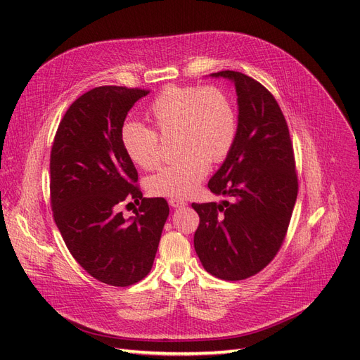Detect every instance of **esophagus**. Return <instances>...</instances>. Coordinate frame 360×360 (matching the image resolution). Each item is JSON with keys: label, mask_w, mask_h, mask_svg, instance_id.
<instances>
[{"label": "esophagus", "mask_w": 360, "mask_h": 360, "mask_svg": "<svg viewBox=\"0 0 360 360\" xmlns=\"http://www.w3.org/2000/svg\"><path fill=\"white\" fill-rule=\"evenodd\" d=\"M169 205L172 207V208H179V207H186L187 205V202L186 200H182V199H169Z\"/></svg>", "instance_id": "esophagus-1"}]
</instances>
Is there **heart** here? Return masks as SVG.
I'll return each mask as SVG.
<instances>
[{"mask_svg": "<svg viewBox=\"0 0 360 360\" xmlns=\"http://www.w3.org/2000/svg\"><path fill=\"white\" fill-rule=\"evenodd\" d=\"M155 131L140 123L123 124L120 138L126 155L144 170L162 161L161 138H174L179 158L147 181L155 196L181 199L195 193L207 176L210 161L219 162L231 150L237 115L231 100L216 86H167L147 110Z\"/></svg>", "mask_w": 360, "mask_h": 360, "instance_id": "1", "label": "heart"}]
</instances>
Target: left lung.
I'll return each mask as SVG.
<instances>
[{"mask_svg":"<svg viewBox=\"0 0 360 360\" xmlns=\"http://www.w3.org/2000/svg\"><path fill=\"white\" fill-rule=\"evenodd\" d=\"M211 77L231 80L238 120L231 150L208 182L231 202L191 204L199 214L195 250L205 271L220 280H245L278 252L298 195L289 127L271 92L238 71Z\"/></svg>","mask_w":360,"mask_h":360,"instance_id":"left-lung-1","label":"left lung"}]
</instances>
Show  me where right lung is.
<instances>
[{"instance_id": "right-lung-1", "label": "right lung", "mask_w": 360, "mask_h": 360, "mask_svg": "<svg viewBox=\"0 0 360 360\" xmlns=\"http://www.w3.org/2000/svg\"><path fill=\"white\" fill-rule=\"evenodd\" d=\"M149 91L98 86L63 115L50 156L53 217L76 262L96 280L117 288L150 272L169 205L143 198L138 173L120 132L129 110ZM123 201L141 207L124 219Z\"/></svg>"}]
</instances>
